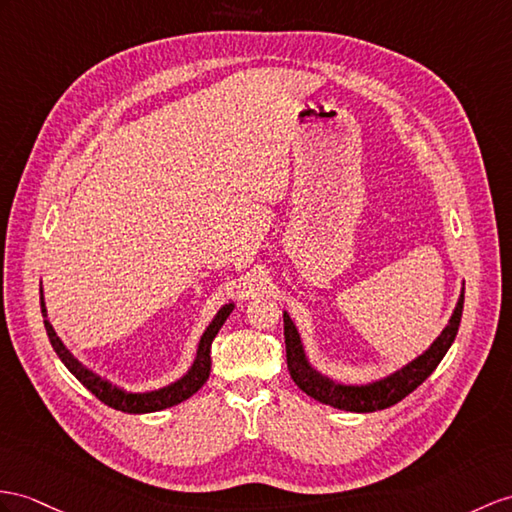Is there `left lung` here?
I'll use <instances>...</instances> for the list:
<instances>
[{
  "mask_svg": "<svg viewBox=\"0 0 512 512\" xmlns=\"http://www.w3.org/2000/svg\"><path fill=\"white\" fill-rule=\"evenodd\" d=\"M463 302L465 291L460 293L454 315L447 323V328L441 332L428 352H423L413 363H408L393 376L384 378L380 382H373L367 386H345L336 384L328 378H323L313 367L302 350V341H299L297 328L293 326L291 317L284 313V343H286V367L293 382L313 400L328 404L339 410H350V413H376V410L389 408L397 402H402L408 393H413L417 386L426 380L430 373L439 367L443 356L450 350V345L456 339V332L460 326V317H463Z\"/></svg>",
  "mask_w": 512,
  "mask_h": 512,
  "instance_id": "8db88e82",
  "label": "left lung"
}]
</instances>
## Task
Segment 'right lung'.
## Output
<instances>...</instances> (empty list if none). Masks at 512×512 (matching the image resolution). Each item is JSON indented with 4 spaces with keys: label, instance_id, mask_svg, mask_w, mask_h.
<instances>
[{
    "label": "right lung",
    "instance_id": "right-lung-1",
    "mask_svg": "<svg viewBox=\"0 0 512 512\" xmlns=\"http://www.w3.org/2000/svg\"><path fill=\"white\" fill-rule=\"evenodd\" d=\"M232 308H234L232 304L223 306L217 313V317L213 319V323H210V326L206 328L202 341H199V347H197L195 363L189 369V373H186V376L180 378L178 382H173V384L165 386V389L152 391V393H126V391L117 389V386H112L110 382L95 376L93 371L84 369L78 363V360L69 354L67 347L62 345V341L58 339L54 328H52V323H49L47 319H45V330H47V336H49V343H52L58 358L62 360V363H65V367L73 373V376H76L86 386V389H89L97 397L99 402H104L106 406L115 408V410H121V413L141 415V413H156V410L176 406L184 400H189L193 393L202 389L204 382L210 376V345H213V339L217 336V332L221 330L223 321L230 317ZM41 310H43V317H45L43 295H41Z\"/></svg>",
    "mask_w": 512,
    "mask_h": 512
}]
</instances>
